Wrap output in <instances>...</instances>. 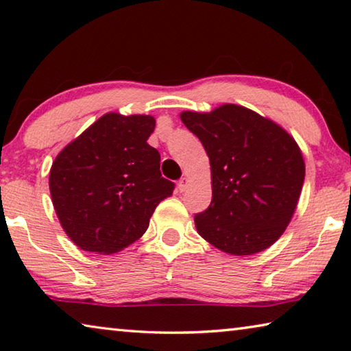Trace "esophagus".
<instances>
[{
	"label": "esophagus",
	"mask_w": 351,
	"mask_h": 351,
	"mask_svg": "<svg viewBox=\"0 0 351 351\" xmlns=\"http://www.w3.org/2000/svg\"><path fill=\"white\" fill-rule=\"evenodd\" d=\"M189 186V178H181L180 182H178V189H180V192H186V189Z\"/></svg>",
	"instance_id": "obj_1"
}]
</instances>
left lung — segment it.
Instances as JSON below:
<instances>
[{
    "label": "left lung",
    "instance_id": "left-lung-1",
    "mask_svg": "<svg viewBox=\"0 0 351 351\" xmlns=\"http://www.w3.org/2000/svg\"><path fill=\"white\" fill-rule=\"evenodd\" d=\"M201 141L212 171V201L195 215L198 234L219 251L252 255L285 232L299 201L305 162L295 141L240 105L181 112Z\"/></svg>",
    "mask_w": 351,
    "mask_h": 351
}]
</instances>
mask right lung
<instances>
[{
    "label": "right lung",
    "instance_id": "right-lung-1",
    "mask_svg": "<svg viewBox=\"0 0 351 351\" xmlns=\"http://www.w3.org/2000/svg\"><path fill=\"white\" fill-rule=\"evenodd\" d=\"M154 117L108 112L52 162L49 190L64 232L83 251L114 254L134 243L175 184L147 144Z\"/></svg>",
    "mask_w": 351,
    "mask_h": 351
}]
</instances>
